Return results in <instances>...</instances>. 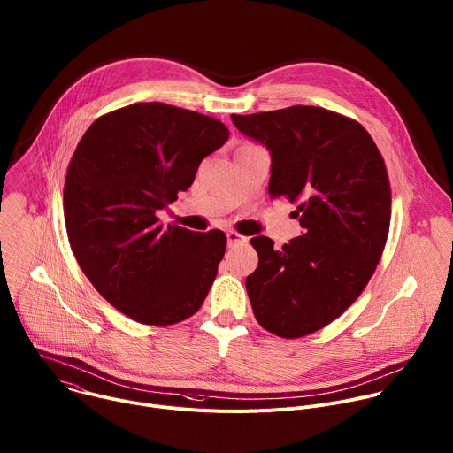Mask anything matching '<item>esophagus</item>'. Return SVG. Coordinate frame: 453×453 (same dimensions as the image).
Here are the masks:
<instances>
[{"mask_svg":"<svg viewBox=\"0 0 453 453\" xmlns=\"http://www.w3.org/2000/svg\"><path fill=\"white\" fill-rule=\"evenodd\" d=\"M247 238L243 234H240L238 231H227V243L229 245H236V243H243Z\"/></svg>","mask_w":453,"mask_h":453,"instance_id":"esophagus-1","label":"esophagus"}]
</instances>
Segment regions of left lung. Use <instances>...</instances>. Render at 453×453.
<instances>
[{
    "mask_svg": "<svg viewBox=\"0 0 453 453\" xmlns=\"http://www.w3.org/2000/svg\"><path fill=\"white\" fill-rule=\"evenodd\" d=\"M231 119L270 149V199L296 203L304 229L279 250L266 236L250 240L259 257L245 279L254 317L279 338L313 334L356 303L380 261L391 220L384 158L357 120L320 106Z\"/></svg>",
    "mask_w": 453,
    "mask_h": 453,
    "instance_id": "8db88e82",
    "label": "left lung"
}]
</instances>
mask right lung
<instances>
[{
    "instance_id": "obj_1",
    "label": "right lung",
    "mask_w": 453,
    "mask_h": 453,
    "mask_svg": "<svg viewBox=\"0 0 453 453\" xmlns=\"http://www.w3.org/2000/svg\"><path fill=\"white\" fill-rule=\"evenodd\" d=\"M227 136L220 120L165 103L108 111L81 136L64 185L69 243L92 286L131 320L167 327L203 306L227 238L164 227L157 211L190 188Z\"/></svg>"
}]
</instances>
